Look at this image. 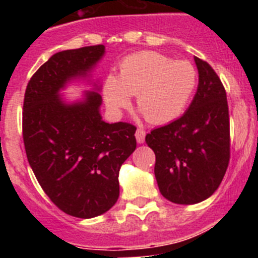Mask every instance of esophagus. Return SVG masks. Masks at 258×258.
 <instances>
[{
    "label": "esophagus",
    "mask_w": 258,
    "mask_h": 258,
    "mask_svg": "<svg viewBox=\"0 0 258 258\" xmlns=\"http://www.w3.org/2000/svg\"><path fill=\"white\" fill-rule=\"evenodd\" d=\"M145 138H146V132L143 129H137L136 132V140L138 143H143L145 142Z\"/></svg>",
    "instance_id": "esophagus-1"
}]
</instances>
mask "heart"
Returning <instances> with one entry per match:
<instances>
[{
  "instance_id": "b5f03b06",
  "label": "heart",
  "mask_w": 258,
  "mask_h": 258,
  "mask_svg": "<svg viewBox=\"0 0 258 258\" xmlns=\"http://www.w3.org/2000/svg\"><path fill=\"white\" fill-rule=\"evenodd\" d=\"M197 84V71L186 60H175L155 51L129 55L117 77L103 89L107 107L118 113L136 95V106L151 124H165L183 112Z\"/></svg>"
}]
</instances>
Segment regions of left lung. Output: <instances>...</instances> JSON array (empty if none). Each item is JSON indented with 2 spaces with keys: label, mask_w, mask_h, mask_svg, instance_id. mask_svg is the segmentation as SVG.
Here are the masks:
<instances>
[{
  "label": "left lung",
  "mask_w": 258,
  "mask_h": 258,
  "mask_svg": "<svg viewBox=\"0 0 258 258\" xmlns=\"http://www.w3.org/2000/svg\"><path fill=\"white\" fill-rule=\"evenodd\" d=\"M194 60L199 84L187 111L146 136V143L156 156L155 177L161 195L184 206L213 195L230 159L226 92L207 61L197 56Z\"/></svg>",
  "instance_id": "1"
}]
</instances>
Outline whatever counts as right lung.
<instances>
[{"label":"right lung","mask_w":258,"mask_h":258,"mask_svg":"<svg viewBox=\"0 0 258 258\" xmlns=\"http://www.w3.org/2000/svg\"><path fill=\"white\" fill-rule=\"evenodd\" d=\"M103 45L64 50L50 56L27 85L23 140L38 183L64 213L93 218L115 206L118 172L137 147V127L102 120L99 81L92 71L104 56ZM83 79L92 86L67 101L61 92Z\"/></svg>","instance_id":"obj_1"}]
</instances>
